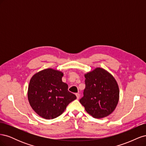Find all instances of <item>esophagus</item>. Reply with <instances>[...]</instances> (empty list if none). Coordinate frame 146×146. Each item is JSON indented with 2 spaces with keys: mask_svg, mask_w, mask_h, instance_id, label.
<instances>
[{
  "mask_svg": "<svg viewBox=\"0 0 146 146\" xmlns=\"http://www.w3.org/2000/svg\"><path fill=\"white\" fill-rule=\"evenodd\" d=\"M76 96H77V99H78L79 98H80V94L79 93H77L76 94Z\"/></svg>",
  "mask_w": 146,
  "mask_h": 146,
  "instance_id": "esophagus-1",
  "label": "esophagus"
}]
</instances>
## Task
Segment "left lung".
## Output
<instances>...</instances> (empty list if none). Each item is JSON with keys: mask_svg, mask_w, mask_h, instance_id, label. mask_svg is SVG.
I'll return each mask as SVG.
<instances>
[{"mask_svg": "<svg viewBox=\"0 0 146 146\" xmlns=\"http://www.w3.org/2000/svg\"><path fill=\"white\" fill-rule=\"evenodd\" d=\"M85 89L80 102L92 117L101 119L115 110L119 90L115 78L107 70L97 68L85 74Z\"/></svg>", "mask_w": 146, "mask_h": 146, "instance_id": "1", "label": "left lung"}]
</instances>
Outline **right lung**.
I'll use <instances>...</instances> for the list:
<instances>
[{
  "label": "right lung",
  "instance_id": "1",
  "mask_svg": "<svg viewBox=\"0 0 146 146\" xmlns=\"http://www.w3.org/2000/svg\"><path fill=\"white\" fill-rule=\"evenodd\" d=\"M63 73L47 68L34 74L28 88L31 107L39 116L52 119L60 116L76 95L68 91V85L62 82Z\"/></svg>",
  "mask_w": 146,
  "mask_h": 146
}]
</instances>
